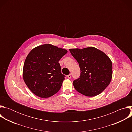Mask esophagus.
<instances>
[{
    "instance_id": "34e87169",
    "label": "esophagus",
    "mask_w": 132,
    "mask_h": 132,
    "mask_svg": "<svg viewBox=\"0 0 132 132\" xmlns=\"http://www.w3.org/2000/svg\"><path fill=\"white\" fill-rule=\"evenodd\" d=\"M67 77L69 78V79H70V78H71V74H69L68 76H67Z\"/></svg>"
}]
</instances>
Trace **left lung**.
Instances as JSON below:
<instances>
[{"instance_id":"obj_1","label":"left lung","mask_w":132,"mask_h":132,"mask_svg":"<svg viewBox=\"0 0 132 132\" xmlns=\"http://www.w3.org/2000/svg\"><path fill=\"white\" fill-rule=\"evenodd\" d=\"M69 51L79 64V77L73 81L78 92L88 97L99 95L110 84L112 64L108 56L93 47L71 48Z\"/></svg>"}]
</instances>
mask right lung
<instances>
[{
  "label": "right lung",
  "instance_id": "add662e5",
  "mask_svg": "<svg viewBox=\"0 0 132 132\" xmlns=\"http://www.w3.org/2000/svg\"><path fill=\"white\" fill-rule=\"evenodd\" d=\"M67 51L51 44L34 48L29 53L23 69V80L35 95L50 97L61 89L65 76L59 61Z\"/></svg>",
  "mask_w": 132,
  "mask_h": 132
}]
</instances>
